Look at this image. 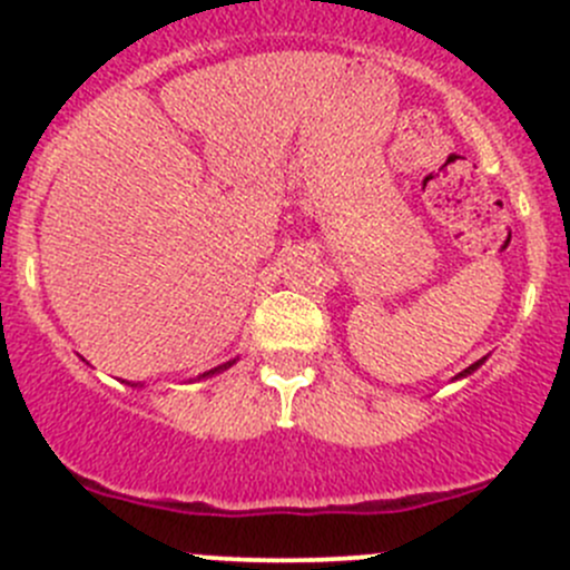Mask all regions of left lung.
I'll return each mask as SVG.
<instances>
[{
    "mask_svg": "<svg viewBox=\"0 0 570 570\" xmlns=\"http://www.w3.org/2000/svg\"><path fill=\"white\" fill-rule=\"evenodd\" d=\"M480 364H482V361H476V364H471V366H469V370H465V372H463V375H469V372H474V370H476V366H480Z\"/></svg>",
    "mask_w": 570,
    "mask_h": 570,
    "instance_id": "left-lung-1",
    "label": "left lung"
}]
</instances>
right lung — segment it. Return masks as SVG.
<instances>
[{
	"label": "right lung",
	"mask_w": 570,
	"mask_h": 570,
	"mask_svg": "<svg viewBox=\"0 0 570 570\" xmlns=\"http://www.w3.org/2000/svg\"><path fill=\"white\" fill-rule=\"evenodd\" d=\"M226 366H232V364H226ZM220 370H223V366H217V370H212V372H206V375H215V372H220ZM206 375H204V377H206Z\"/></svg>",
	"instance_id": "add662e5"
}]
</instances>
